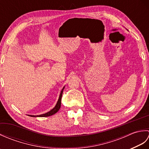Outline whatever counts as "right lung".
<instances>
[{
	"label": "right lung",
	"instance_id": "add662e5",
	"mask_svg": "<svg viewBox=\"0 0 149 149\" xmlns=\"http://www.w3.org/2000/svg\"><path fill=\"white\" fill-rule=\"evenodd\" d=\"M65 88V86L63 88V89L61 91V93H60L59 95V99L58 100V102H57V104L55 106V107H54V108L52 109H51L50 111L47 112L45 114H42V115H29L30 116H33V117H37V116H39V117H47V116H51L52 115H54V114L56 113L59 110L60 107H61V97H62V94H63V90H64Z\"/></svg>",
	"mask_w": 149,
	"mask_h": 149
}]
</instances>
